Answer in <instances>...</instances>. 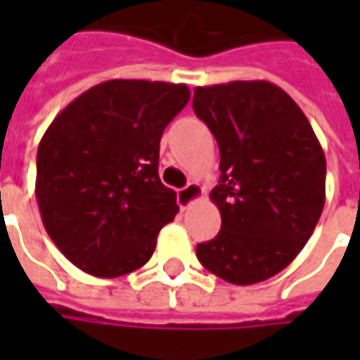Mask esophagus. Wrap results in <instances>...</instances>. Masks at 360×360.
I'll return each mask as SVG.
<instances>
[{"instance_id": "1", "label": "esophagus", "mask_w": 360, "mask_h": 360, "mask_svg": "<svg viewBox=\"0 0 360 360\" xmlns=\"http://www.w3.org/2000/svg\"><path fill=\"white\" fill-rule=\"evenodd\" d=\"M202 187L198 185V183H188L187 187L181 188L179 193H177V202H179L181 210H185L188 206H193L195 202H198L200 198H202Z\"/></svg>"}]
</instances>
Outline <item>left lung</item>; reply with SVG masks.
I'll list each match as a JSON object with an SVG mask.
<instances>
[{"mask_svg":"<svg viewBox=\"0 0 360 360\" xmlns=\"http://www.w3.org/2000/svg\"><path fill=\"white\" fill-rule=\"evenodd\" d=\"M193 108L216 136L221 172L210 193L221 229L196 257L235 285L264 281L293 262L324 210V150L293 98L268 81L196 86Z\"/></svg>","mask_w":360,"mask_h":360,"instance_id":"8db88e82","label":"left lung"}]
</instances>
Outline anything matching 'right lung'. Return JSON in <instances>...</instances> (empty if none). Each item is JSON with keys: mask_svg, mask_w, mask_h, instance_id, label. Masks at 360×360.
I'll list each match as a JSON object with an SVG mask.
<instances>
[{"mask_svg": "<svg viewBox=\"0 0 360 360\" xmlns=\"http://www.w3.org/2000/svg\"><path fill=\"white\" fill-rule=\"evenodd\" d=\"M187 84L113 79L67 105L36 156L44 227L77 268L119 278L150 260L179 212L158 175L160 139L187 105Z\"/></svg>", "mask_w": 360, "mask_h": 360, "instance_id": "1", "label": "right lung"}]
</instances>
